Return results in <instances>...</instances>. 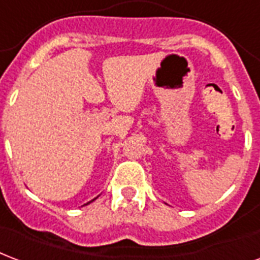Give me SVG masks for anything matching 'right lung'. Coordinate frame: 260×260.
<instances>
[{
  "label": "right lung",
  "mask_w": 260,
  "mask_h": 260,
  "mask_svg": "<svg viewBox=\"0 0 260 260\" xmlns=\"http://www.w3.org/2000/svg\"><path fill=\"white\" fill-rule=\"evenodd\" d=\"M95 200H96V199H93V200H92V201H95ZM89 203H91V201H89ZM89 203H86V204H89ZM86 204H85V205H86Z\"/></svg>",
  "instance_id": "obj_1"
}]
</instances>
